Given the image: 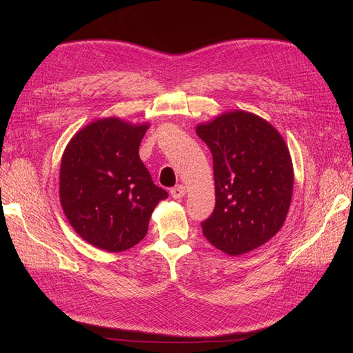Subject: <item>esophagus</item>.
I'll return each instance as SVG.
<instances>
[{"mask_svg": "<svg viewBox=\"0 0 353 353\" xmlns=\"http://www.w3.org/2000/svg\"><path fill=\"white\" fill-rule=\"evenodd\" d=\"M170 196H172L174 199H183L185 196V187L183 184L174 187L172 190H170Z\"/></svg>", "mask_w": 353, "mask_h": 353, "instance_id": "1", "label": "esophagus"}]
</instances>
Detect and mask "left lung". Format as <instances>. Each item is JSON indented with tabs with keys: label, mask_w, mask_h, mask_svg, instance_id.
<instances>
[{
	"label": "left lung",
	"mask_w": 353,
	"mask_h": 353,
	"mask_svg": "<svg viewBox=\"0 0 353 353\" xmlns=\"http://www.w3.org/2000/svg\"><path fill=\"white\" fill-rule=\"evenodd\" d=\"M213 157L215 209L201 223L206 240L237 256L261 248L283 227L293 196V163L281 134L263 117L225 112L200 123Z\"/></svg>",
	"instance_id": "8db88e82"
}]
</instances>
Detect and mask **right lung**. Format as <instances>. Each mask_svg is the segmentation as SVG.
<instances>
[{"label": "right lung", "instance_id": "1", "mask_svg": "<svg viewBox=\"0 0 353 353\" xmlns=\"http://www.w3.org/2000/svg\"><path fill=\"white\" fill-rule=\"evenodd\" d=\"M150 123L110 116L85 125L61 156V209L79 237L105 252L140 243L157 203L168 193L157 187L138 148Z\"/></svg>", "mask_w": 353, "mask_h": 353}]
</instances>
